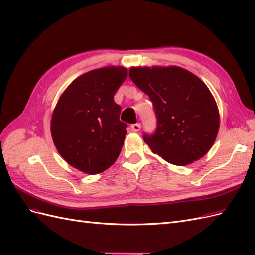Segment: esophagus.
<instances>
[{
    "label": "esophagus",
    "mask_w": 255,
    "mask_h": 255,
    "mask_svg": "<svg viewBox=\"0 0 255 255\" xmlns=\"http://www.w3.org/2000/svg\"><path fill=\"white\" fill-rule=\"evenodd\" d=\"M140 128H141L140 123H135V125H132V126H130V129H132L133 132H139V130H140Z\"/></svg>",
    "instance_id": "obj_1"
}]
</instances>
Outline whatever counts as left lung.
<instances>
[{"label":"left lung","mask_w":255,"mask_h":255,"mask_svg":"<svg viewBox=\"0 0 255 255\" xmlns=\"http://www.w3.org/2000/svg\"><path fill=\"white\" fill-rule=\"evenodd\" d=\"M129 78L149 96L157 118L151 151L176 166L204 156L217 137L220 118L215 99L197 75L177 66L132 67Z\"/></svg>","instance_id":"8db88e82"}]
</instances>
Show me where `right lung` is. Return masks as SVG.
Listing matches in <instances>:
<instances>
[{
  "instance_id": "obj_1",
  "label": "right lung",
  "mask_w": 255,
  "mask_h": 255,
  "mask_svg": "<svg viewBox=\"0 0 255 255\" xmlns=\"http://www.w3.org/2000/svg\"><path fill=\"white\" fill-rule=\"evenodd\" d=\"M128 69L107 66L75 79L53 111L51 135L69 165L87 174H98L118 158L127 134L119 120L120 105L114 96L126 81Z\"/></svg>"
}]
</instances>
